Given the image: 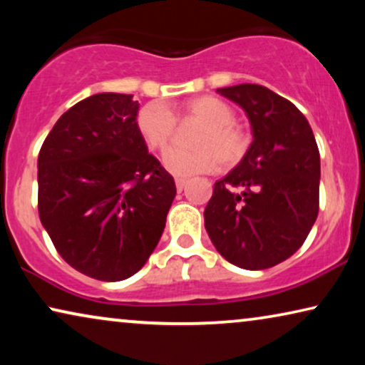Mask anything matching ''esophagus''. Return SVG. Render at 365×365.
Returning a JSON list of instances; mask_svg holds the SVG:
<instances>
[{
  "mask_svg": "<svg viewBox=\"0 0 365 365\" xmlns=\"http://www.w3.org/2000/svg\"><path fill=\"white\" fill-rule=\"evenodd\" d=\"M186 179H182V178H176V187H178V191H182L184 189V186H186Z\"/></svg>",
  "mask_w": 365,
  "mask_h": 365,
  "instance_id": "1",
  "label": "esophagus"
}]
</instances>
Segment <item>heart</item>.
Wrapping results in <instances>:
<instances>
[{"mask_svg":"<svg viewBox=\"0 0 365 365\" xmlns=\"http://www.w3.org/2000/svg\"><path fill=\"white\" fill-rule=\"evenodd\" d=\"M194 119L202 126L191 139L192 149L173 148L164 154V164L178 176L211 173L219 168L232 169L242 163L251 148V136L234 123L236 113L214 96H199L171 114L158 104H148L138 113L136 126L151 149L164 151L176 133V121Z\"/></svg>","mask_w":365,"mask_h":365,"instance_id":"b5f03b06","label":"heart"}]
</instances>
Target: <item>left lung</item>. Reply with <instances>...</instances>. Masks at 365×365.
I'll list each match as a JSON object with an SVG mask.
<instances>
[{"instance_id": "obj_1", "label": "left lung", "mask_w": 365, "mask_h": 365, "mask_svg": "<svg viewBox=\"0 0 365 365\" xmlns=\"http://www.w3.org/2000/svg\"><path fill=\"white\" fill-rule=\"evenodd\" d=\"M217 93L246 111L254 141L242 163L214 184L204 226L234 266L269 269L302 246L317 219L316 138L304 114L271 89L237 84Z\"/></svg>"}]
</instances>
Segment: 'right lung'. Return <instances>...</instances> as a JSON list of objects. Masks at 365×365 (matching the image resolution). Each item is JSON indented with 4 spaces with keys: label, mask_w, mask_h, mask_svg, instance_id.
<instances>
[{
    "label": "right lung",
    "mask_w": 365,
    "mask_h": 365,
    "mask_svg": "<svg viewBox=\"0 0 365 365\" xmlns=\"http://www.w3.org/2000/svg\"><path fill=\"white\" fill-rule=\"evenodd\" d=\"M133 94L99 93L69 108L38 156V212L64 261L116 282L158 246L176 196L138 131Z\"/></svg>",
    "instance_id": "1"
}]
</instances>
